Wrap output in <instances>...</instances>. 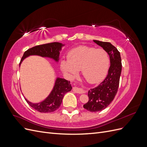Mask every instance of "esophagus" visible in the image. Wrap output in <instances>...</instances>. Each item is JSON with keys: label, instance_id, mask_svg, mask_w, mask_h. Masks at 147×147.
Wrapping results in <instances>:
<instances>
[{"label": "esophagus", "instance_id": "esophagus-1", "mask_svg": "<svg viewBox=\"0 0 147 147\" xmlns=\"http://www.w3.org/2000/svg\"><path fill=\"white\" fill-rule=\"evenodd\" d=\"M73 91L75 92L79 93V94H82V93H84V91L83 90V89L81 88H79L77 86H74L73 87Z\"/></svg>", "mask_w": 147, "mask_h": 147}]
</instances>
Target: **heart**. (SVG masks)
<instances>
[{
    "label": "heart",
    "instance_id": "b5f03b06",
    "mask_svg": "<svg viewBox=\"0 0 147 147\" xmlns=\"http://www.w3.org/2000/svg\"><path fill=\"white\" fill-rule=\"evenodd\" d=\"M68 59L61 62V67L70 75L76 74L81 70L83 78L90 83H96L103 80L107 73L110 59L103 49L86 46L78 47L70 50Z\"/></svg>",
    "mask_w": 147,
    "mask_h": 147
}]
</instances>
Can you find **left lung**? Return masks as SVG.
Returning a JSON list of instances; mask_svg holds the SVG:
<instances>
[{
    "label": "left lung",
    "mask_w": 147,
    "mask_h": 147,
    "mask_svg": "<svg viewBox=\"0 0 147 147\" xmlns=\"http://www.w3.org/2000/svg\"><path fill=\"white\" fill-rule=\"evenodd\" d=\"M94 42L108 53L110 66L104 80L97 87L91 88L88 91L89 100L83 105V108L91 112H99L105 109L112 102L118 91L122 69L121 56L116 47L109 42L96 40Z\"/></svg>",
    "instance_id": "1"
}]
</instances>
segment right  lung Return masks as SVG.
Listing matches in <instances>:
<instances>
[{
  "label": "right lung",
  "instance_id": "add662e5",
  "mask_svg": "<svg viewBox=\"0 0 147 147\" xmlns=\"http://www.w3.org/2000/svg\"><path fill=\"white\" fill-rule=\"evenodd\" d=\"M63 45L59 42H53L30 48L24 52L21 59L20 65L25 57L30 55H39L43 57H49L57 61L59 60L60 51ZM71 90H72V86L70 84V81L66 80L64 78H57L51 94L44 101L38 104H32L26 98L24 99L31 107L38 112L41 113H50L59 109L65 94L71 91Z\"/></svg>",
  "mask_w": 147,
  "mask_h": 147
}]
</instances>
